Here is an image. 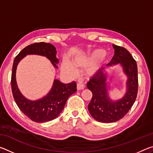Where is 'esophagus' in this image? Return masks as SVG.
<instances>
[{
  "instance_id": "1",
  "label": "esophagus",
  "mask_w": 153,
  "mask_h": 153,
  "mask_svg": "<svg viewBox=\"0 0 153 153\" xmlns=\"http://www.w3.org/2000/svg\"><path fill=\"white\" fill-rule=\"evenodd\" d=\"M84 88H85L84 85H83L82 84H79V83H78V84H77V90H84Z\"/></svg>"
}]
</instances>
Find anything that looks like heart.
Wrapping results in <instances>:
<instances>
[{
    "label": "heart",
    "mask_w": 153,
    "mask_h": 153,
    "mask_svg": "<svg viewBox=\"0 0 153 153\" xmlns=\"http://www.w3.org/2000/svg\"><path fill=\"white\" fill-rule=\"evenodd\" d=\"M105 51L102 49H96L85 55L77 56L73 60V65L67 60H63L61 65L62 71L70 77H74L77 74L78 68H86L91 65L86 71V76L92 77L99 75L104 69L105 65V59H97L103 56Z\"/></svg>",
    "instance_id": "obj_1"
}]
</instances>
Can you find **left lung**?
<instances>
[{
  "label": "left lung",
  "mask_w": 153,
  "mask_h": 153,
  "mask_svg": "<svg viewBox=\"0 0 153 153\" xmlns=\"http://www.w3.org/2000/svg\"><path fill=\"white\" fill-rule=\"evenodd\" d=\"M115 55L107 65L120 64L126 75V92L119 100H113L108 96L109 75L102 71L93 77L87 83V87L92 92V98L88 105V111L92 117L103 123L115 122L123 118L132 107L138 93V67L136 61L128 50L113 45ZM111 77V76H110Z\"/></svg>",
  "instance_id": "obj_1"
}]
</instances>
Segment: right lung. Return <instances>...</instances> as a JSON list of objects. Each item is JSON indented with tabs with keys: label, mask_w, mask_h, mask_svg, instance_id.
<instances>
[{
	"label": "right lung",
	"mask_w": 153,
	"mask_h": 153,
	"mask_svg": "<svg viewBox=\"0 0 153 153\" xmlns=\"http://www.w3.org/2000/svg\"><path fill=\"white\" fill-rule=\"evenodd\" d=\"M28 55L46 56L55 68L59 59L56 58V48L50 43L38 42L26 46L15 58L11 74V88L15 101L20 110L31 120L37 123H44L53 120L63 111L67 98L76 92V83L63 84L55 79L51 90L40 99L31 100L22 94L16 82V70L20 61Z\"/></svg>",
	"instance_id": "right-lung-1"
}]
</instances>
